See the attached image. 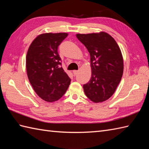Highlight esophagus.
Masks as SVG:
<instances>
[{"label":"esophagus","instance_id":"34e87169","mask_svg":"<svg viewBox=\"0 0 149 149\" xmlns=\"http://www.w3.org/2000/svg\"><path fill=\"white\" fill-rule=\"evenodd\" d=\"M78 73H79L78 70H74V71H73V74H74V75H76L78 74Z\"/></svg>","mask_w":149,"mask_h":149}]
</instances>
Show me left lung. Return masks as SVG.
Wrapping results in <instances>:
<instances>
[{
  "instance_id": "left-lung-1",
  "label": "left lung",
  "mask_w": 149,
  "mask_h": 149,
  "mask_svg": "<svg viewBox=\"0 0 149 149\" xmlns=\"http://www.w3.org/2000/svg\"><path fill=\"white\" fill-rule=\"evenodd\" d=\"M76 36L90 55L91 77L83 85L85 95L95 103L104 102L113 95L121 81V50L113 38L105 32L77 34Z\"/></svg>"
}]
</instances>
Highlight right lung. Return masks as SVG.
Here are the masks:
<instances>
[{
	"label": "right lung",
	"mask_w": 149,
	"mask_h": 149,
	"mask_svg": "<svg viewBox=\"0 0 149 149\" xmlns=\"http://www.w3.org/2000/svg\"><path fill=\"white\" fill-rule=\"evenodd\" d=\"M67 33L40 34L30 45L26 56L29 81L41 99L49 102L59 100L65 93L71 79L61 67L58 46Z\"/></svg>",
	"instance_id": "1"
}]
</instances>
